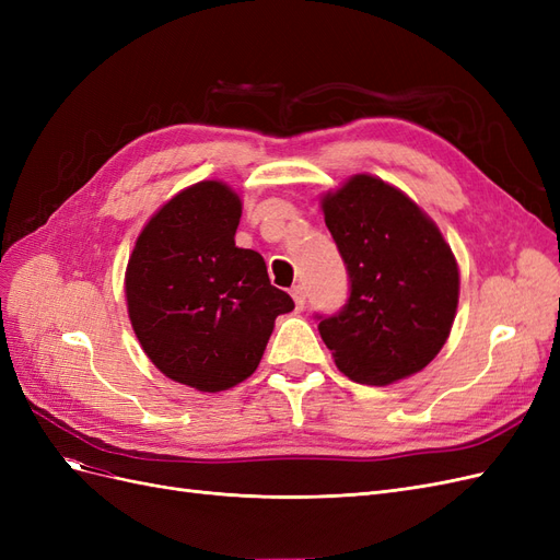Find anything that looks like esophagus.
<instances>
[{"instance_id": "obj_1", "label": "esophagus", "mask_w": 560, "mask_h": 560, "mask_svg": "<svg viewBox=\"0 0 560 560\" xmlns=\"http://www.w3.org/2000/svg\"><path fill=\"white\" fill-rule=\"evenodd\" d=\"M292 299H294L296 311H303V306H306V290H303L301 284L292 287Z\"/></svg>"}]
</instances>
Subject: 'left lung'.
Returning a JSON list of instances; mask_svg holds the SVG:
<instances>
[{"label": "left lung", "instance_id": "obj_1", "mask_svg": "<svg viewBox=\"0 0 560 560\" xmlns=\"http://www.w3.org/2000/svg\"><path fill=\"white\" fill-rule=\"evenodd\" d=\"M350 296L319 319L341 374L389 385L425 369L451 334L460 273L442 231L395 186L354 175L322 198Z\"/></svg>", "mask_w": 560, "mask_h": 560}]
</instances>
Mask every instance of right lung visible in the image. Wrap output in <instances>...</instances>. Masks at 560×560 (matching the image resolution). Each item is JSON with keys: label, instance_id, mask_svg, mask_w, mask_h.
Returning <instances> with one entry per match:
<instances>
[{"label": "right lung", "instance_id": "1", "mask_svg": "<svg viewBox=\"0 0 560 560\" xmlns=\"http://www.w3.org/2000/svg\"><path fill=\"white\" fill-rule=\"evenodd\" d=\"M243 202L198 182L149 219L126 268L135 336L161 374L222 393L259 366L276 317L294 308L259 252L235 247Z\"/></svg>", "mask_w": 560, "mask_h": 560}]
</instances>
